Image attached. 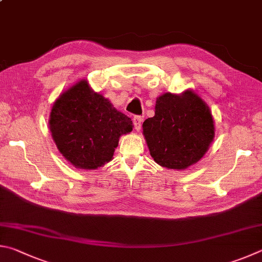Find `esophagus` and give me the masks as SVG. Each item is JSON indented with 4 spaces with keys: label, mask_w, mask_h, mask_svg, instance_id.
Instances as JSON below:
<instances>
[{
    "label": "esophagus",
    "mask_w": 262,
    "mask_h": 262,
    "mask_svg": "<svg viewBox=\"0 0 262 262\" xmlns=\"http://www.w3.org/2000/svg\"><path fill=\"white\" fill-rule=\"evenodd\" d=\"M141 122H143V118H141L140 116H135L134 117V125H135L136 131H139L140 130Z\"/></svg>",
    "instance_id": "esophagus-1"
}]
</instances>
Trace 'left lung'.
<instances>
[{"instance_id":"1","label":"left lung","mask_w":262,"mask_h":262,"mask_svg":"<svg viewBox=\"0 0 262 262\" xmlns=\"http://www.w3.org/2000/svg\"><path fill=\"white\" fill-rule=\"evenodd\" d=\"M150 157L161 167L185 170L207 152L215 136L207 103L191 90L164 93L155 103V115L143 124Z\"/></svg>"}]
</instances>
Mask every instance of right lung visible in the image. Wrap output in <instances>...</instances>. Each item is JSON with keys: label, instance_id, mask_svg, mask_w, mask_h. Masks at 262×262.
Instances as JSON below:
<instances>
[{"label": "right lung", "instance_id": "obj_1", "mask_svg": "<svg viewBox=\"0 0 262 262\" xmlns=\"http://www.w3.org/2000/svg\"><path fill=\"white\" fill-rule=\"evenodd\" d=\"M49 130L64 159L77 169L94 170L113 160L122 135L132 131V121L118 112L87 79L78 80L50 110Z\"/></svg>", "mask_w": 262, "mask_h": 262}]
</instances>
